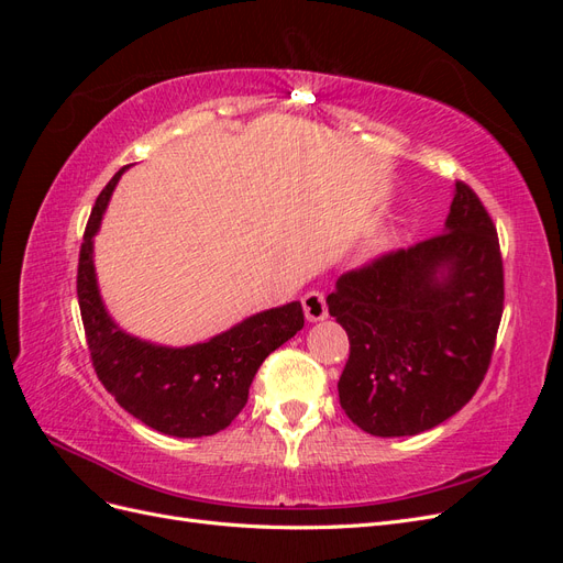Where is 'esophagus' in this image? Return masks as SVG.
I'll use <instances>...</instances> for the list:
<instances>
[{"mask_svg": "<svg viewBox=\"0 0 563 563\" xmlns=\"http://www.w3.org/2000/svg\"><path fill=\"white\" fill-rule=\"evenodd\" d=\"M302 310H305V317H308V321H321L323 317L329 314L327 296H323L321 291H308L302 296Z\"/></svg>", "mask_w": 563, "mask_h": 563, "instance_id": "esophagus-1", "label": "esophagus"}]
</instances>
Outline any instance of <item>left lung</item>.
Here are the masks:
<instances>
[{
    "label": "left lung",
    "mask_w": 563,
    "mask_h": 563,
    "mask_svg": "<svg viewBox=\"0 0 563 563\" xmlns=\"http://www.w3.org/2000/svg\"><path fill=\"white\" fill-rule=\"evenodd\" d=\"M503 300L496 225L455 180L444 232L345 272L327 298L350 338L347 418L373 437H413L457 413L488 371Z\"/></svg>",
    "instance_id": "8db88e82"
}]
</instances>
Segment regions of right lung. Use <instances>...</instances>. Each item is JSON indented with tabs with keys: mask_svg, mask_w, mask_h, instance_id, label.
I'll use <instances>...</instances> for the list:
<instances>
[{
	"mask_svg": "<svg viewBox=\"0 0 563 563\" xmlns=\"http://www.w3.org/2000/svg\"><path fill=\"white\" fill-rule=\"evenodd\" d=\"M124 172L119 168L98 195L79 249L77 298L96 376L147 428L180 439L211 437L240 416L265 356L302 329V305L258 312L190 347L152 345L124 333L100 300L93 267V236Z\"/></svg>",
	"mask_w": 563,
	"mask_h": 563,
	"instance_id": "obj_1",
	"label": "right lung"
}]
</instances>
